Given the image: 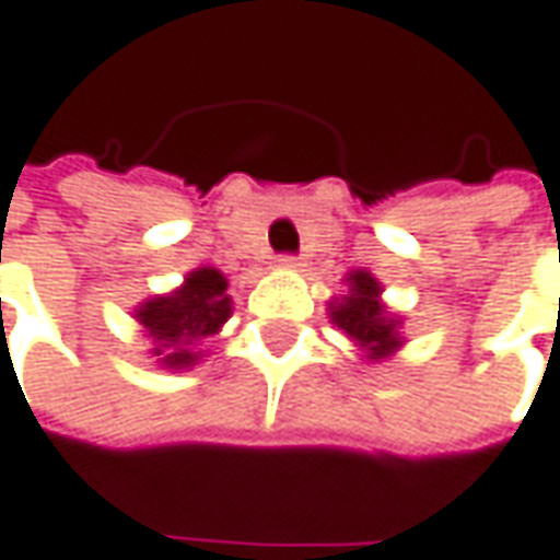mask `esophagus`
<instances>
[{
	"label": "esophagus",
	"instance_id": "esophagus-1",
	"mask_svg": "<svg viewBox=\"0 0 560 560\" xmlns=\"http://www.w3.org/2000/svg\"><path fill=\"white\" fill-rule=\"evenodd\" d=\"M279 266L281 269H298V266H304V262H301V256H281Z\"/></svg>",
	"mask_w": 560,
	"mask_h": 560
}]
</instances>
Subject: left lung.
Returning a JSON list of instances; mask_svg holds the SVG:
<instances>
[{
  "instance_id": "obj_1",
  "label": "left lung",
  "mask_w": 560,
  "mask_h": 560,
  "mask_svg": "<svg viewBox=\"0 0 560 560\" xmlns=\"http://www.w3.org/2000/svg\"><path fill=\"white\" fill-rule=\"evenodd\" d=\"M348 291L328 301V319L345 331V338L366 363H382L404 348L401 316L382 301V281L366 272H348Z\"/></svg>"
}]
</instances>
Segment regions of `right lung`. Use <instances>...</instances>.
Masks as SVG:
<instances>
[{
    "mask_svg": "<svg viewBox=\"0 0 560 560\" xmlns=\"http://www.w3.org/2000/svg\"><path fill=\"white\" fill-rule=\"evenodd\" d=\"M229 316H232L229 279L212 266L187 272L175 291L156 294L135 306L137 326L153 341L150 357H156L162 370L197 366L203 360V351L197 348L207 338L219 335Z\"/></svg>",
    "mask_w": 560,
    "mask_h": 560,
    "instance_id": "right-lung-1",
    "label": "right lung"
}]
</instances>
